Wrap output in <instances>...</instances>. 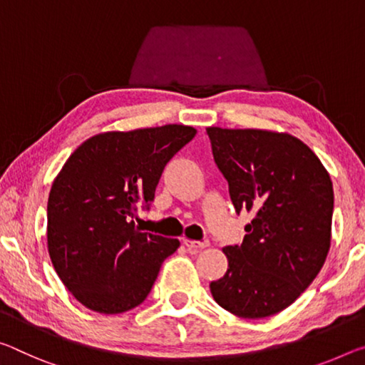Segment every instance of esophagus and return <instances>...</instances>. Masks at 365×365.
Listing matches in <instances>:
<instances>
[{"label":"esophagus","mask_w":365,"mask_h":365,"mask_svg":"<svg viewBox=\"0 0 365 365\" xmlns=\"http://www.w3.org/2000/svg\"><path fill=\"white\" fill-rule=\"evenodd\" d=\"M183 244H185V247L188 248V250H193V252H196V250H201V248H206V247H210V242H207V240H203V242L183 240Z\"/></svg>","instance_id":"esophagus-1"}]
</instances>
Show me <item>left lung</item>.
<instances>
[{
  "mask_svg": "<svg viewBox=\"0 0 365 365\" xmlns=\"http://www.w3.org/2000/svg\"><path fill=\"white\" fill-rule=\"evenodd\" d=\"M214 162L237 212H253L240 245L224 247L229 268L210 284L216 302L242 318L289 307L325 263L333 183L315 153L287 133L210 126Z\"/></svg>",
  "mask_w": 365,
  "mask_h": 365,
  "instance_id": "obj_1",
  "label": "left lung"
}]
</instances>
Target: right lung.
<instances>
[{
	"mask_svg": "<svg viewBox=\"0 0 365 365\" xmlns=\"http://www.w3.org/2000/svg\"><path fill=\"white\" fill-rule=\"evenodd\" d=\"M185 125L107 131L89 138L65 162L47 205L50 259L84 307L106 315L140 305L177 239L141 232L135 214L149 207L173 155L195 138Z\"/></svg>",
	"mask_w": 365,
	"mask_h": 365,
	"instance_id": "add662e5",
	"label": "right lung"
}]
</instances>
